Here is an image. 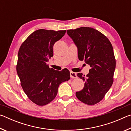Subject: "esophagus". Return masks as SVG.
<instances>
[{"instance_id":"esophagus-1","label":"esophagus","mask_w":131,"mask_h":131,"mask_svg":"<svg viewBox=\"0 0 131 131\" xmlns=\"http://www.w3.org/2000/svg\"><path fill=\"white\" fill-rule=\"evenodd\" d=\"M70 76L71 78H72V79H76V78H77V74L76 73L73 72H70Z\"/></svg>"}]
</instances>
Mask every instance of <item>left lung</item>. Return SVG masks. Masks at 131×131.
I'll return each instance as SVG.
<instances>
[{
    "mask_svg": "<svg viewBox=\"0 0 131 131\" xmlns=\"http://www.w3.org/2000/svg\"><path fill=\"white\" fill-rule=\"evenodd\" d=\"M67 34L77 46L79 60L91 67L85 77L77 73L85 84L76 95L82 102L94 105L103 98L113 83L116 59L113 46L107 37L92 28L68 30Z\"/></svg>",
    "mask_w": 131,
    "mask_h": 131,
    "instance_id": "1",
    "label": "left lung"
}]
</instances>
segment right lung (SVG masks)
<instances>
[{
	"label": "right lung",
	"mask_w": 131,
	"mask_h": 131,
	"mask_svg": "<svg viewBox=\"0 0 131 131\" xmlns=\"http://www.w3.org/2000/svg\"><path fill=\"white\" fill-rule=\"evenodd\" d=\"M65 33V30H37L28 37L19 49L18 76L29 99L39 106L54 100L60 84L70 79L67 69L55 70L47 64L53 56V46Z\"/></svg>",
	"instance_id": "1"
}]
</instances>
